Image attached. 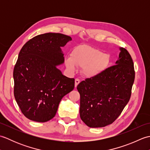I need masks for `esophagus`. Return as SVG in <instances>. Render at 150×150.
<instances>
[{
	"label": "esophagus",
	"mask_w": 150,
	"mask_h": 150,
	"mask_svg": "<svg viewBox=\"0 0 150 150\" xmlns=\"http://www.w3.org/2000/svg\"><path fill=\"white\" fill-rule=\"evenodd\" d=\"M80 83V80H79V79H76L75 81V87L77 88V85Z\"/></svg>",
	"instance_id": "1"
}]
</instances>
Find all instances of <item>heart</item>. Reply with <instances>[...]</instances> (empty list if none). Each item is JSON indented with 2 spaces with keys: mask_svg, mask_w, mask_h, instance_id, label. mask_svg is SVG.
<instances>
[{
  "mask_svg": "<svg viewBox=\"0 0 150 150\" xmlns=\"http://www.w3.org/2000/svg\"><path fill=\"white\" fill-rule=\"evenodd\" d=\"M110 64V57L101 51L89 46L76 47L71 56L65 59L66 68L74 72L76 66L83 68L84 74L88 77H93L101 74Z\"/></svg>",
  "mask_w": 150,
  "mask_h": 150,
  "instance_id": "obj_1",
  "label": "heart"
}]
</instances>
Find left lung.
<instances>
[{"instance_id":"1","label":"left lung","mask_w":150,"mask_h":150,"mask_svg":"<svg viewBox=\"0 0 150 150\" xmlns=\"http://www.w3.org/2000/svg\"><path fill=\"white\" fill-rule=\"evenodd\" d=\"M119 60L96 77L77 86L80 93V117L90 128L112 124L129 100L135 80L133 62L129 52L120 47Z\"/></svg>"}]
</instances>
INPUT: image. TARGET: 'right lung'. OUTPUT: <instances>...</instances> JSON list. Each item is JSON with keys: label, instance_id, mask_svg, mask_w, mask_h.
<instances>
[{"label": "right lung", "instance_id": "obj_1", "mask_svg": "<svg viewBox=\"0 0 150 150\" xmlns=\"http://www.w3.org/2000/svg\"><path fill=\"white\" fill-rule=\"evenodd\" d=\"M71 40L66 35L47 33L32 38L21 50L13 69L14 96L30 120L53 119L62 97L74 89L75 79L57 68L64 62L60 47Z\"/></svg>", "mask_w": 150, "mask_h": 150}]
</instances>
